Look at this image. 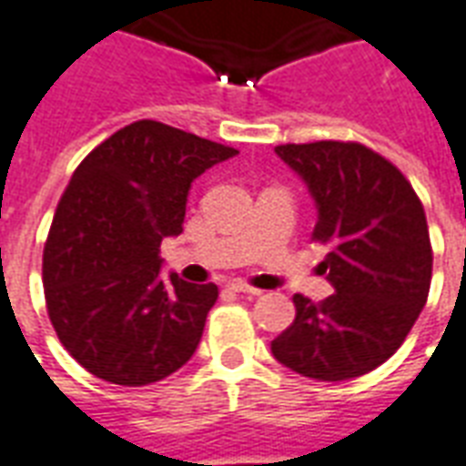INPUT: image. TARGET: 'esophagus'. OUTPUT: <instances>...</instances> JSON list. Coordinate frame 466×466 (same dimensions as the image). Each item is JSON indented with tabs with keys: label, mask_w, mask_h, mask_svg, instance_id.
Returning <instances> with one entry per match:
<instances>
[{
	"label": "esophagus",
	"mask_w": 466,
	"mask_h": 466,
	"mask_svg": "<svg viewBox=\"0 0 466 466\" xmlns=\"http://www.w3.org/2000/svg\"><path fill=\"white\" fill-rule=\"evenodd\" d=\"M229 289H234V292H239V294H249V297H259V294H262V289L249 287V284H244V282H232L229 284Z\"/></svg>",
	"instance_id": "1"
}]
</instances>
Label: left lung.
<instances>
[{
  "label": "left lung",
  "instance_id": "obj_1",
  "mask_svg": "<svg viewBox=\"0 0 466 466\" xmlns=\"http://www.w3.org/2000/svg\"><path fill=\"white\" fill-rule=\"evenodd\" d=\"M317 204L312 239L327 247L334 294H294L297 317L272 342L274 360L302 377L342 381L400 350L427 304L431 244L420 197L381 154L357 142L274 147Z\"/></svg>",
  "mask_w": 466,
  "mask_h": 466
}]
</instances>
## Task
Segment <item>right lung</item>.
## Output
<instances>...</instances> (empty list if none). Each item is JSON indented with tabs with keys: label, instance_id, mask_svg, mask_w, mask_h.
I'll return each mask as SVG.
<instances>
[{
	"label": "right lung",
	"instance_id": "1",
	"mask_svg": "<svg viewBox=\"0 0 466 466\" xmlns=\"http://www.w3.org/2000/svg\"><path fill=\"white\" fill-rule=\"evenodd\" d=\"M237 149L139 119L95 147L56 204L45 299L59 342L86 371L144 387L192 360L217 284L159 277L164 237L182 234L192 182Z\"/></svg>",
	"mask_w": 466,
	"mask_h": 466
}]
</instances>
